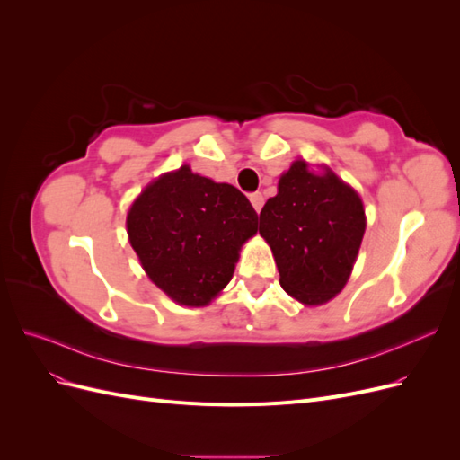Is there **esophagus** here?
I'll return each mask as SVG.
<instances>
[{"mask_svg": "<svg viewBox=\"0 0 460 460\" xmlns=\"http://www.w3.org/2000/svg\"><path fill=\"white\" fill-rule=\"evenodd\" d=\"M249 201H252L253 208H255L257 215H259V213H261V208H262V205H264V198H262V193H261V191H255V193H252V196H249Z\"/></svg>", "mask_w": 460, "mask_h": 460, "instance_id": "34e87169", "label": "esophagus"}]
</instances>
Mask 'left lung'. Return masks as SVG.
Returning <instances> with one entry per match:
<instances>
[{
  "label": "left lung",
  "instance_id": "obj_1",
  "mask_svg": "<svg viewBox=\"0 0 460 460\" xmlns=\"http://www.w3.org/2000/svg\"><path fill=\"white\" fill-rule=\"evenodd\" d=\"M259 234L272 249L280 286L303 305H323L347 284L367 217L358 193L333 174L296 161L264 203Z\"/></svg>",
  "mask_w": 460,
  "mask_h": 460
}]
</instances>
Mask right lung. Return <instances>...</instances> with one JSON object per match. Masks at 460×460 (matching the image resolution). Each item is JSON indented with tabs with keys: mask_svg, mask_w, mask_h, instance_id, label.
I'll return each instance as SVG.
<instances>
[{
	"mask_svg": "<svg viewBox=\"0 0 460 460\" xmlns=\"http://www.w3.org/2000/svg\"><path fill=\"white\" fill-rule=\"evenodd\" d=\"M127 230L151 282L180 305L203 307L230 282L257 213L238 188L184 164L137 196Z\"/></svg>",
	"mask_w": 460,
	"mask_h": 460,
	"instance_id": "obj_1",
	"label": "right lung"
}]
</instances>
